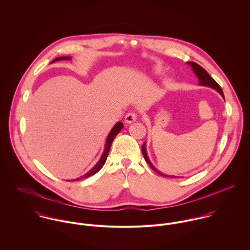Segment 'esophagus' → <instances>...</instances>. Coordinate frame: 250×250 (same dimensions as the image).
Masks as SVG:
<instances>
[{
  "instance_id": "1",
  "label": "esophagus",
  "mask_w": 250,
  "mask_h": 250,
  "mask_svg": "<svg viewBox=\"0 0 250 250\" xmlns=\"http://www.w3.org/2000/svg\"><path fill=\"white\" fill-rule=\"evenodd\" d=\"M137 120V114L135 113V112H129V113H127L126 114V116H125V122L126 123H128V124H130V123H133V122H135Z\"/></svg>"
}]
</instances>
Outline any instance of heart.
Returning <instances> with one entry per match:
<instances>
[{
  "instance_id": "1",
  "label": "heart",
  "mask_w": 250,
  "mask_h": 250,
  "mask_svg": "<svg viewBox=\"0 0 250 250\" xmlns=\"http://www.w3.org/2000/svg\"><path fill=\"white\" fill-rule=\"evenodd\" d=\"M161 71V68H159V67H157L156 68V72H160Z\"/></svg>"
}]
</instances>
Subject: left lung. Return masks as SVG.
I'll list each match as a JSON object with an SVG mask.
<instances>
[{
  "label": "left lung",
  "instance_id": "obj_1",
  "mask_svg": "<svg viewBox=\"0 0 250 250\" xmlns=\"http://www.w3.org/2000/svg\"><path fill=\"white\" fill-rule=\"evenodd\" d=\"M188 64H189L191 66V69L194 72V74L197 76L198 78V84L199 85H203V86H208V87H211V88H214L215 89L221 96L222 98L224 99V95H223V92H222V89L221 87L218 85V83L214 81V79L207 73V71L201 67L200 65H198L197 63L193 62H188ZM142 151H143V157L146 161V163H148V165L151 167V168L156 171L158 174L162 175V176H166V177H170V178H177V176H172V175H167V174H164L162 173L161 171H159L153 165L152 163L150 162L149 160V157H148V154H147V151H146V143H144L142 146Z\"/></svg>",
  "mask_w": 250,
  "mask_h": 250
}]
</instances>
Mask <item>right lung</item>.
Listing matches in <instances>:
<instances>
[{
    "label": "right lung",
    "mask_w": 250,
    "mask_h": 250,
    "mask_svg": "<svg viewBox=\"0 0 250 250\" xmlns=\"http://www.w3.org/2000/svg\"><path fill=\"white\" fill-rule=\"evenodd\" d=\"M70 60H71V57H60V58H57V59H55L54 61H52L51 63L56 62H59V61H70ZM123 127H124V125H123L122 122H117V123L113 126V128L110 130V132H109L108 135H107V141H106V144H105V149H104V152H103V154H102L100 160L98 161V163H97L87 173H85L84 175L81 176L80 178L74 179V180H72V181H76V180H80V179L87 178V177H89V176H92V175H94L95 173H97V172L103 167V166L105 165V163H106V161H107V155H108V152H109L111 143L113 142L114 138L116 137V135L122 130ZM67 181H70V180H67Z\"/></svg>",
    "instance_id": "obj_1"
}]
</instances>
